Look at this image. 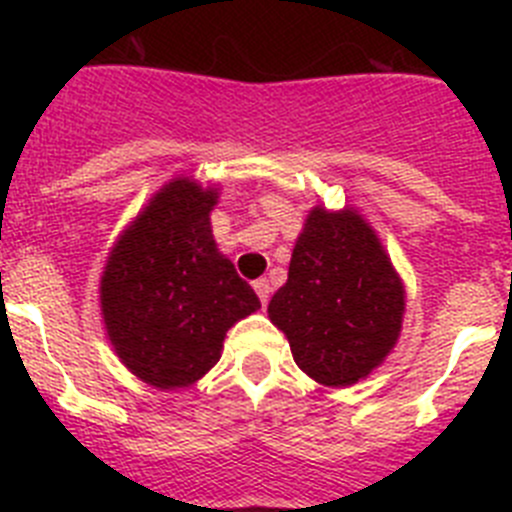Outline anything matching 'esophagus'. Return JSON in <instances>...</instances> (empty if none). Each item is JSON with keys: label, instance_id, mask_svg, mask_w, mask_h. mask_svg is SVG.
Returning <instances> with one entry per match:
<instances>
[{"label": "esophagus", "instance_id": "esophagus-1", "mask_svg": "<svg viewBox=\"0 0 512 512\" xmlns=\"http://www.w3.org/2000/svg\"><path fill=\"white\" fill-rule=\"evenodd\" d=\"M255 290H257V296H260L262 306H265V303L270 301V293H273V288H270V280H267V278L255 280Z\"/></svg>", "mask_w": 512, "mask_h": 512}]
</instances>
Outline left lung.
<instances>
[{
  "instance_id": "1",
  "label": "left lung",
  "mask_w": 512,
  "mask_h": 512,
  "mask_svg": "<svg viewBox=\"0 0 512 512\" xmlns=\"http://www.w3.org/2000/svg\"><path fill=\"white\" fill-rule=\"evenodd\" d=\"M403 313V280L365 216L313 206L267 306L296 365L326 388L365 380L398 344Z\"/></svg>"
}]
</instances>
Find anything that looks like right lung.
I'll use <instances>...</instances> for the list:
<instances>
[{
	"label": "right lung",
	"mask_w": 512,
	"mask_h": 512,
	"mask_svg": "<svg viewBox=\"0 0 512 512\" xmlns=\"http://www.w3.org/2000/svg\"><path fill=\"white\" fill-rule=\"evenodd\" d=\"M219 188L178 176L114 242L99 280L107 339L158 390L191 388L219 362L224 336L260 308L211 234Z\"/></svg>",
	"instance_id": "add662e5"
}]
</instances>
